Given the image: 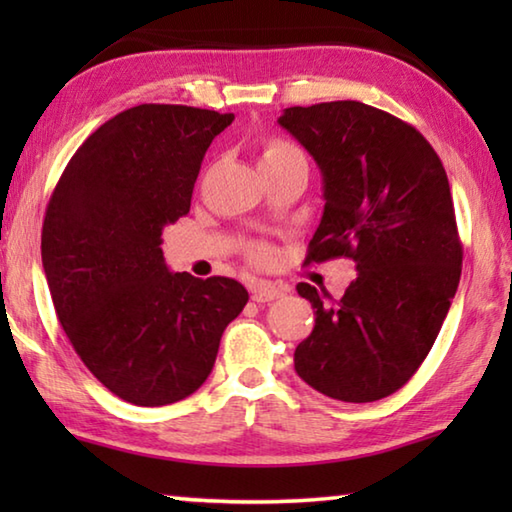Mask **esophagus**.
Segmentation results:
<instances>
[{
	"label": "esophagus",
	"mask_w": 512,
	"mask_h": 512,
	"mask_svg": "<svg viewBox=\"0 0 512 512\" xmlns=\"http://www.w3.org/2000/svg\"><path fill=\"white\" fill-rule=\"evenodd\" d=\"M284 296V289L277 287V284L271 282H264V280H255L250 284V298L255 302H271Z\"/></svg>",
	"instance_id": "esophagus-1"
}]
</instances>
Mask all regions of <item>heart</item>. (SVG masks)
Masks as SVG:
<instances>
[{
	"mask_svg": "<svg viewBox=\"0 0 512 512\" xmlns=\"http://www.w3.org/2000/svg\"><path fill=\"white\" fill-rule=\"evenodd\" d=\"M291 162H305V155L298 149V146H293L289 142H282V140H268L262 146V155H259V167L262 169H275V167H284V164H291ZM255 259L259 262H264L268 259V248L264 246H255L253 250Z\"/></svg>",
	"mask_w": 512,
	"mask_h": 512,
	"instance_id": "obj_1",
	"label": "heart"
}]
</instances>
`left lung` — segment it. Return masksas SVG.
I'll return each instance as SVG.
<instances>
[{"instance_id":"1","label":"left lung","mask_w":512,"mask_h":512,"mask_svg":"<svg viewBox=\"0 0 512 512\" xmlns=\"http://www.w3.org/2000/svg\"><path fill=\"white\" fill-rule=\"evenodd\" d=\"M277 124L323 176L325 210L307 262L357 264L339 302L307 282L296 287L316 309V325L293 366L332 400H381L420 368L461 280L445 167L411 124L359 101L293 106Z\"/></svg>"}]
</instances>
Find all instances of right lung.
<instances>
[{"mask_svg": "<svg viewBox=\"0 0 512 512\" xmlns=\"http://www.w3.org/2000/svg\"><path fill=\"white\" fill-rule=\"evenodd\" d=\"M232 112L142 103L72 155L42 223V266L69 343L110 393L185 400L248 302L232 277L169 273L162 230L189 212L205 151Z\"/></svg>", "mask_w": 512, "mask_h": 512, "instance_id": "1", "label": "right lung"}]
</instances>
